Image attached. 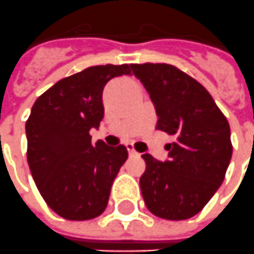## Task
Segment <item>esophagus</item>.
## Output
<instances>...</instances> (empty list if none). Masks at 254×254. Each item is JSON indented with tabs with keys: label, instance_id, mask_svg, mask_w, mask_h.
Wrapping results in <instances>:
<instances>
[{
	"label": "esophagus",
	"instance_id": "1",
	"mask_svg": "<svg viewBox=\"0 0 254 254\" xmlns=\"http://www.w3.org/2000/svg\"><path fill=\"white\" fill-rule=\"evenodd\" d=\"M126 148H127V150H128V155H130V156H137L138 155V152L134 149L132 144H127L126 145Z\"/></svg>",
	"mask_w": 254,
	"mask_h": 254
}]
</instances>
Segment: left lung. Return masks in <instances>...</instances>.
<instances>
[{"instance_id": "left-lung-1", "label": "left lung", "mask_w": 254, "mask_h": 254, "mask_svg": "<svg viewBox=\"0 0 254 254\" xmlns=\"http://www.w3.org/2000/svg\"><path fill=\"white\" fill-rule=\"evenodd\" d=\"M157 115L156 128L176 137L159 162L142 155L145 204L166 220H187L203 209L223 184L232 156L227 119L202 84L166 64H131Z\"/></svg>"}]
</instances>
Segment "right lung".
Wrapping results in <instances>:
<instances>
[{"mask_svg":"<svg viewBox=\"0 0 254 254\" xmlns=\"http://www.w3.org/2000/svg\"><path fill=\"white\" fill-rule=\"evenodd\" d=\"M131 64L91 66L59 80L31 108L26 122L27 162L41 196L61 217L91 220L108 206L110 188L128 157L126 146L91 144L104 119L102 92Z\"/></svg>","mask_w":254,"mask_h":254,"instance_id":"add662e5","label":"right lung"}]
</instances>
